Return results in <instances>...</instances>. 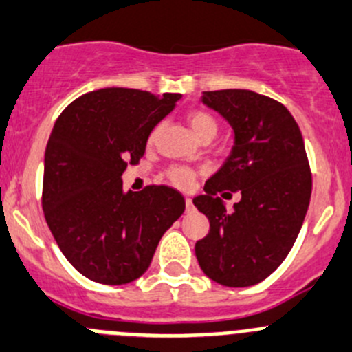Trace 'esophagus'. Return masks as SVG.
<instances>
[{"mask_svg":"<svg viewBox=\"0 0 352 352\" xmlns=\"http://www.w3.org/2000/svg\"><path fill=\"white\" fill-rule=\"evenodd\" d=\"M185 204H186V212H190V210H193V202H192V199H188V197H186Z\"/></svg>","mask_w":352,"mask_h":352,"instance_id":"34e87169","label":"esophagus"}]
</instances>
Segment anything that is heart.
Wrapping results in <instances>:
<instances>
[{"instance_id": "heart-1", "label": "heart", "mask_w": 352, "mask_h": 352, "mask_svg": "<svg viewBox=\"0 0 352 352\" xmlns=\"http://www.w3.org/2000/svg\"><path fill=\"white\" fill-rule=\"evenodd\" d=\"M186 120H188L190 128H192V131L195 133V136L199 140L207 138V136H209V138H214V136H216L217 120L214 119L212 113L206 112V110L202 109H192L186 113ZM155 135L157 129L152 131V135H150V142L155 140ZM164 176H166V179L170 185L178 186V188H188L193 183V179H195L197 170L185 166H170L167 167Z\"/></svg>"}]
</instances>
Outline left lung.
I'll list each match as a JSON object with an SVG mask.
<instances>
[{"mask_svg":"<svg viewBox=\"0 0 352 352\" xmlns=\"http://www.w3.org/2000/svg\"><path fill=\"white\" fill-rule=\"evenodd\" d=\"M202 102L232 124L235 146L207 179L206 195L193 199L210 223L195 243L197 259L221 285H256L289 256L306 217L313 188L306 146L292 113L270 96L217 89ZM226 189L243 193L232 213L217 197Z\"/></svg>","mask_w":352,"mask_h":352,"instance_id":"1","label":"left lung"}]
</instances>
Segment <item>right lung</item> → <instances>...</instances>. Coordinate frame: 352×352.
I'll use <instances>...</instances> for the list:
<instances>
[{
  "mask_svg": "<svg viewBox=\"0 0 352 352\" xmlns=\"http://www.w3.org/2000/svg\"><path fill=\"white\" fill-rule=\"evenodd\" d=\"M178 93L103 88L58 116L45 152L43 212L56 245L86 278L122 285L148 270L159 240L185 210L166 185L122 192L120 176L138 164Z\"/></svg>",
  "mask_w": 352,
  "mask_h": 352,
  "instance_id": "right-lung-1",
  "label": "right lung"
}]
</instances>
